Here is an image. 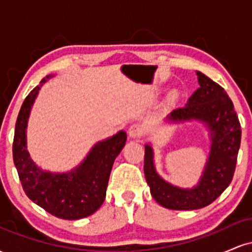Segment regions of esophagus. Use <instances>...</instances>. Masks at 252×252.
Listing matches in <instances>:
<instances>
[{
	"instance_id": "esophagus-1",
	"label": "esophagus",
	"mask_w": 252,
	"mask_h": 252,
	"mask_svg": "<svg viewBox=\"0 0 252 252\" xmlns=\"http://www.w3.org/2000/svg\"><path fill=\"white\" fill-rule=\"evenodd\" d=\"M143 135V128L141 124L135 123L132 126H130L129 128V136L132 138H138Z\"/></svg>"
}]
</instances>
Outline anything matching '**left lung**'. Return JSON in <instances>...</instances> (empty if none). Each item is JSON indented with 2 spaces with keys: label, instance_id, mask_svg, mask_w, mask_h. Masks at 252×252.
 <instances>
[{
  "label": "left lung",
  "instance_id": "left-lung-1",
  "mask_svg": "<svg viewBox=\"0 0 252 252\" xmlns=\"http://www.w3.org/2000/svg\"><path fill=\"white\" fill-rule=\"evenodd\" d=\"M199 88L182 108L173 110L169 121L200 120L211 130V152L199 185L181 189L163 181L155 172L152 147L144 154V176L153 198L170 210H198L213 202L226 189L235 174L242 129L232 100L219 84L196 72Z\"/></svg>",
  "mask_w": 252,
  "mask_h": 252
}]
</instances>
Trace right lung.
<instances>
[{
	"instance_id": "right-lung-1",
	"label": "right lung",
	"mask_w": 252,
	"mask_h": 252,
	"mask_svg": "<svg viewBox=\"0 0 252 252\" xmlns=\"http://www.w3.org/2000/svg\"><path fill=\"white\" fill-rule=\"evenodd\" d=\"M48 78H43L22 103L15 124L13 158L25 193L31 200L52 216L76 220L91 216L103 204L112 164L126 144V134L120 131L97 143L84 162L67 174H54L37 168L26 149V128L40 86Z\"/></svg>"
}]
</instances>
